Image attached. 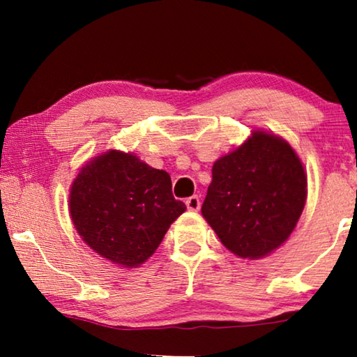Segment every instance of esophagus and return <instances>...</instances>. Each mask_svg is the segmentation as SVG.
Returning <instances> with one entry per match:
<instances>
[{
    "mask_svg": "<svg viewBox=\"0 0 357 357\" xmlns=\"http://www.w3.org/2000/svg\"><path fill=\"white\" fill-rule=\"evenodd\" d=\"M185 204H187V208L190 209V211H198L199 209V198L197 197V195H193V197L187 198V202H185Z\"/></svg>",
    "mask_w": 357,
    "mask_h": 357,
    "instance_id": "34e87169",
    "label": "esophagus"
}]
</instances>
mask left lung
Returning <instances> with one entry per match:
<instances>
[{
  "mask_svg": "<svg viewBox=\"0 0 357 357\" xmlns=\"http://www.w3.org/2000/svg\"><path fill=\"white\" fill-rule=\"evenodd\" d=\"M307 198L301 159L284 139L253 135L213 165L202 213L222 245L242 258H261L287 241Z\"/></svg>",
  "mask_w": 357,
  "mask_h": 357,
  "instance_id": "obj_1",
  "label": "left lung"
}]
</instances>
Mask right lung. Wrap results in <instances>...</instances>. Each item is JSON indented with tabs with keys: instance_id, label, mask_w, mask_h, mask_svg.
Listing matches in <instances>:
<instances>
[{
	"instance_id": "add662e5",
	"label": "right lung",
	"mask_w": 357,
	"mask_h": 357,
	"mask_svg": "<svg viewBox=\"0 0 357 357\" xmlns=\"http://www.w3.org/2000/svg\"><path fill=\"white\" fill-rule=\"evenodd\" d=\"M185 209L165 170L120 151L87 162L70 193L71 219L82 241L126 268L148 260Z\"/></svg>"
}]
</instances>
